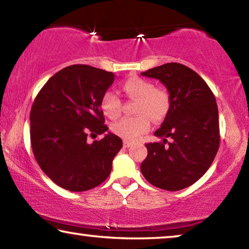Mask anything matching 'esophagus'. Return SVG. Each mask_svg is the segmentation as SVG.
<instances>
[{"mask_svg": "<svg viewBox=\"0 0 249 249\" xmlns=\"http://www.w3.org/2000/svg\"><path fill=\"white\" fill-rule=\"evenodd\" d=\"M131 144H132L131 141H129V140H124V148H129L130 146H131Z\"/></svg>", "mask_w": 249, "mask_h": 249, "instance_id": "obj_1", "label": "esophagus"}]
</instances>
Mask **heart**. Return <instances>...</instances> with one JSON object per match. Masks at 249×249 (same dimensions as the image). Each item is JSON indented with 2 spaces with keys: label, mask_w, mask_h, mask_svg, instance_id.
<instances>
[{
  "label": "heart",
  "mask_w": 249,
  "mask_h": 249,
  "mask_svg": "<svg viewBox=\"0 0 249 249\" xmlns=\"http://www.w3.org/2000/svg\"><path fill=\"white\" fill-rule=\"evenodd\" d=\"M128 98L137 100L136 117L124 118L114 122L111 130L114 135L124 140H137L150 128L152 121L160 122L170 110V97L166 91L155 88L154 83L140 76H130L122 85ZM100 108L109 119H117L121 114V100L112 91H106L100 99Z\"/></svg>",
  "instance_id": "obj_1"
}]
</instances>
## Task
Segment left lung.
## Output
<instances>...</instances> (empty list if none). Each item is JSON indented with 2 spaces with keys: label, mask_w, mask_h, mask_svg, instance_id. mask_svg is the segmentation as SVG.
Here are the masks:
<instances>
[{
  "label": "left lung",
  "mask_w": 249,
  "mask_h": 249,
  "mask_svg": "<svg viewBox=\"0 0 249 249\" xmlns=\"http://www.w3.org/2000/svg\"><path fill=\"white\" fill-rule=\"evenodd\" d=\"M141 74L158 79L170 97L169 113L155 132L163 139L146 144L141 173L160 189L187 188L208 170L219 148L215 95L199 74L180 63H166Z\"/></svg>",
  "instance_id": "left-lung-1"
}]
</instances>
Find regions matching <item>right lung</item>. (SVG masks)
I'll use <instances>...</instances> for the list:
<instances>
[{
	"instance_id": "right-lung-1",
	"label": "right lung",
	"mask_w": 249,
	"mask_h": 249,
	"mask_svg": "<svg viewBox=\"0 0 249 249\" xmlns=\"http://www.w3.org/2000/svg\"><path fill=\"white\" fill-rule=\"evenodd\" d=\"M114 74L87 64H73L51 76L34 99L30 112L31 146L43 173L70 191L92 189L108 178L122 140L108 132L100 108Z\"/></svg>"
}]
</instances>
